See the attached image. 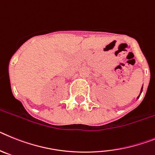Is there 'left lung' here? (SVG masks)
<instances>
[{
	"label": "left lung",
	"mask_w": 155,
	"mask_h": 155,
	"mask_svg": "<svg viewBox=\"0 0 155 155\" xmlns=\"http://www.w3.org/2000/svg\"><path fill=\"white\" fill-rule=\"evenodd\" d=\"M142 91H143V87H142V88H141V91H140V92H142Z\"/></svg>",
	"instance_id": "8db88e82"
}]
</instances>
